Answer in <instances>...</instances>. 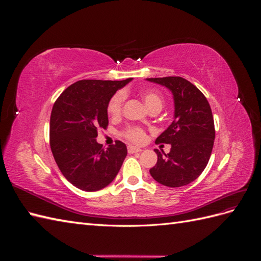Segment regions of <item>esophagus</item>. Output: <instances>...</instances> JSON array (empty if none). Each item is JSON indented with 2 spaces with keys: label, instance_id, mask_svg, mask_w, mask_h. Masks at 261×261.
<instances>
[{
  "label": "esophagus",
  "instance_id": "esophagus-1",
  "mask_svg": "<svg viewBox=\"0 0 261 261\" xmlns=\"http://www.w3.org/2000/svg\"><path fill=\"white\" fill-rule=\"evenodd\" d=\"M127 151H128V153H136V152H140L141 149L138 147L129 145V146H127Z\"/></svg>",
  "mask_w": 261,
  "mask_h": 261
}]
</instances>
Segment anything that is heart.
<instances>
[{
	"instance_id": "1",
	"label": "heart",
	"mask_w": 261,
	"mask_h": 261,
	"mask_svg": "<svg viewBox=\"0 0 261 261\" xmlns=\"http://www.w3.org/2000/svg\"><path fill=\"white\" fill-rule=\"evenodd\" d=\"M125 99V93L123 91H118L113 94L112 98L110 99L108 103V114L111 117H117L121 114L122 106ZM143 100L145 101L148 109H151L153 107H162V97L159 93L153 90H146L143 92ZM124 136L133 143L140 144L143 143L146 138V134L143 128L136 127V126H130L124 132Z\"/></svg>"
}]
</instances>
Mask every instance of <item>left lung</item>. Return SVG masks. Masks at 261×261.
Segmentation results:
<instances>
[{"label": "left lung", "instance_id": "1", "mask_svg": "<svg viewBox=\"0 0 261 261\" xmlns=\"http://www.w3.org/2000/svg\"><path fill=\"white\" fill-rule=\"evenodd\" d=\"M147 81L167 87L174 100V120L155 139L156 144H170L171 150L162 155L155 149L158 161L149 172L164 186H185L201 174L212 152L216 132L210 105L196 86L181 77Z\"/></svg>", "mask_w": 261, "mask_h": 261}]
</instances>
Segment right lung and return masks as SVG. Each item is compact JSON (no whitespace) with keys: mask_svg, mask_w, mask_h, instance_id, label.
Here are the masks:
<instances>
[{"mask_svg":"<svg viewBox=\"0 0 261 261\" xmlns=\"http://www.w3.org/2000/svg\"><path fill=\"white\" fill-rule=\"evenodd\" d=\"M132 81H80L61 93L52 108L50 146L64 177L75 187L96 192L117 175L127 155L120 140L106 150L97 143L98 129L109 124L108 103Z\"/></svg>","mask_w":261,"mask_h":261,"instance_id":"obj_1","label":"right lung"}]
</instances>
